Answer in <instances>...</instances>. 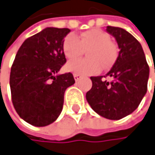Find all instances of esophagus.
Wrapping results in <instances>:
<instances>
[{
	"label": "esophagus",
	"instance_id": "obj_1",
	"mask_svg": "<svg viewBox=\"0 0 155 155\" xmlns=\"http://www.w3.org/2000/svg\"><path fill=\"white\" fill-rule=\"evenodd\" d=\"M73 77H74L75 81L77 82V81H78V80L81 78V75H80V74H76V73H74V74H73Z\"/></svg>",
	"mask_w": 155,
	"mask_h": 155
}]
</instances>
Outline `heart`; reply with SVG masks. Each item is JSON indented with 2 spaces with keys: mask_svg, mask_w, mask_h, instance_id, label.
<instances>
[{
  "mask_svg": "<svg viewBox=\"0 0 155 155\" xmlns=\"http://www.w3.org/2000/svg\"><path fill=\"white\" fill-rule=\"evenodd\" d=\"M87 51L88 59H77L66 65L68 71L89 75L97 73L101 65L107 68L114 63L116 58L115 45L110 41L109 34L100 29H90L80 34L79 38L71 34L63 41V52L69 59L80 58Z\"/></svg>",
  "mask_w": 155,
  "mask_h": 155,
  "instance_id": "b5f03b06",
  "label": "heart"
}]
</instances>
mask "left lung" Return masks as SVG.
<instances>
[{
    "mask_svg": "<svg viewBox=\"0 0 155 155\" xmlns=\"http://www.w3.org/2000/svg\"><path fill=\"white\" fill-rule=\"evenodd\" d=\"M106 31L112 35L119 47V54L106 76L91 77L92 88L86 93V100L100 116L119 120L129 115L139 107L147 92L150 69L141 45L126 29L108 26Z\"/></svg>",
    "mask_w": 155,
    "mask_h": 155,
    "instance_id": "1",
    "label": "left lung"
}]
</instances>
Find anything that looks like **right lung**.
<instances>
[{
  "mask_svg": "<svg viewBox=\"0 0 155 155\" xmlns=\"http://www.w3.org/2000/svg\"><path fill=\"white\" fill-rule=\"evenodd\" d=\"M70 31L45 28L28 38L16 53L10 73L12 101L20 118L34 127L58 119L65 91L75 83L71 72L58 74L67 61L63 41Z\"/></svg>",
  "mask_w": 155,
  "mask_h": 155,
  "instance_id": "add662e5",
  "label": "right lung"
}]
</instances>
